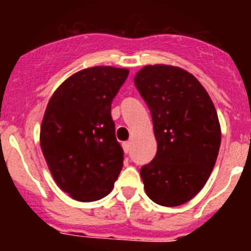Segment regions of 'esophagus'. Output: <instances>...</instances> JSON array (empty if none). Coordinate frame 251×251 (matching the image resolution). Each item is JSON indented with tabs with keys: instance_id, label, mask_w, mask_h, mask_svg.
Instances as JSON below:
<instances>
[{
	"instance_id": "obj_1",
	"label": "esophagus",
	"mask_w": 251,
	"mask_h": 251,
	"mask_svg": "<svg viewBox=\"0 0 251 251\" xmlns=\"http://www.w3.org/2000/svg\"><path fill=\"white\" fill-rule=\"evenodd\" d=\"M123 148H124V151H125V153H130V151H131L130 142H125V143H123Z\"/></svg>"
}]
</instances>
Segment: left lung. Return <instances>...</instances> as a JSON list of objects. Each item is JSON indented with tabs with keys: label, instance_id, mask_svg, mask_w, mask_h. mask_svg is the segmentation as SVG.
Listing matches in <instances>:
<instances>
[{
	"label": "left lung",
	"instance_id": "left-lung-1",
	"mask_svg": "<svg viewBox=\"0 0 251 251\" xmlns=\"http://www.w3.org/2000/svg\"><path fill=\"white\" fill-rule=\"evenodd\" d=\"M135 85L151 110L158 143L155 158L141 169L144 191L154 203L178 206L201 191L216 163V109L203 85L182 68L147 65Z\"/></svg>",
	"mask_w": 251,
	"mask_h": 251
}]
</instances>
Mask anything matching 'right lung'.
<instances>
[{
	"mask_svg": "<svg viewBox=\"0 0 251 251\" xmlns=\"http://www.w3.org/2000/svg\"><path fill=\"white\" fill-rule=\"evenodd\" d=\"M128 69L92 67L68 77L50 97L40 144L53 179L77 201L104 198L123 169L111 102Z\"/></svg>",
	"mask_w": 251,
	"mask_h": 251,
	"instance_id": "right-lung-1",
	"label": "right lung"
}]
</instances>
